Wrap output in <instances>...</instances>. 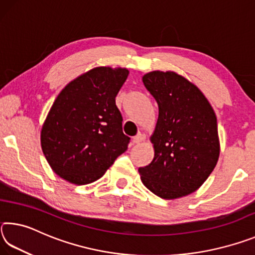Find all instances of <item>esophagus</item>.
I'll return each instance as SVG.
<instances>
[{
    "label": "esophagus",
    "instance_id": "obj_1",
    "mask_svg": "<svg viewBox=\"0 0 255 255\" xmlns=\"http://www.w3.org/2000/svg\"><path fill=\"white\" fill-rule=\"evenodd\" d=\"M143 139H144L143 135H137L132 138V144H140Z\"/></svg>",
    "mask_w": 255,
    "mask_h": 255
}]
</instances>
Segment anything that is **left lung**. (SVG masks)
<instances>
[{
	"label": "left lung",
	"mask_w": 255,
	"mask_h": 255,
	"mask_svg": "<svg viewBox=\"0 0 255 255\" xmlns=\"http://www.w3.org/2000/svg\"><path fill=\"white\" fill-rule=\"evenodd\" d=\"M145 88L158 105L150 141L154 158L139 167L141 182L163 199H176L199 189L219 157L217 118L199 89L174 72H149Z\"/></svg>",
	"instance_id": "1"
}]
</instances>
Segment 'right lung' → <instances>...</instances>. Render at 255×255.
I'll return each instance as SVG.
<instances>
[{
  "mask_svg": "<svg viewBox=\"0 0 255 255\" xmlns=\"http://www.w3.org/2000/svg\"><path fill=\"white\" fill-rule=\"evenodd\" d=\"M127 68L96 67L76 77L56 98L41 128V148L60 178L77 185L106 173L130 138L123 132L116 97Z\"/></svg>",
  "mask_w": 255,
  "mask_h": 255,
  "instance_id": "add662e5",
  "label": "right lung"
}]
</instances>
